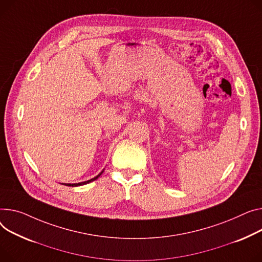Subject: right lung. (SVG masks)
Wrapping results in <instances>:
<instances>
[{
  "instance_id": "1",
  "label": "right lung",
  "mask_w": 262,
  "mask_h": 262,
  "mask_svg": "<svg viewBox=\"0 0 262 262\" xmlns=\"http://www.w3.org/2000/svg\"><path fill=\"white\" fill-rule=\"evenodd\" d=\"M102 173V172H101ZM101 173H100V175H101ZM100 175H98L97 177H95V178H93V179H91V180H89V181H84V182H80V183H73V184H71V183H69V184H64V185H68V186H79V185H84V184H87V183H90V182H92V181H95L96 179H98L99 177H100ZM63 184V183H62Z\"/></svg>"
}]
</instances>
